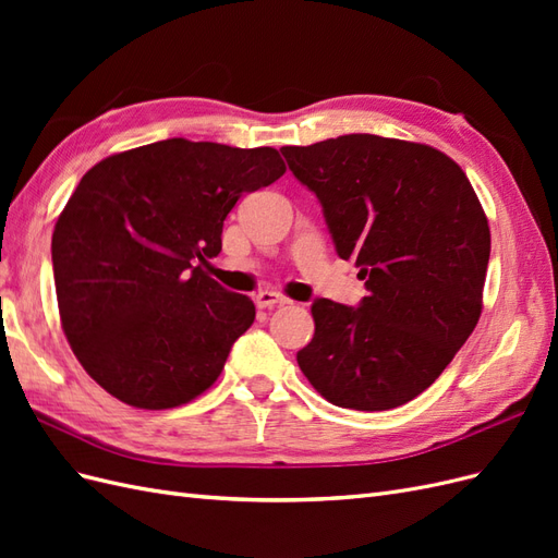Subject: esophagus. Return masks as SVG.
I'll use <instances>...</instances> for the list:
<instances>
[{"label":"esophagus","mask_w":558,"mask_h":558,"mask_svg":"<svg viewBox=\"0 0 558 558\" xmlns=\"http://www.w3.org/2000/svg\"><path fill=\"white\" fill-rule=\"evenodd\" d=\"M289 298H283V295H279V293H275V291H260L258 295H256V305L260 307V310H272V307H283V305H289Z\"/></svg>","instance_id":"obj_1"}]
</instances>
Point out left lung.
I'll list each match as a JSON object with an SVG mask.
<instances>
[{"instance_id": "1", "label": "left lung", "mask_w": 558, "mask_h": 558, "mask_svg": "<svg viewBox=\"0 0 558 558\" xmlns=\"http://www.w3.org/2000/svg\"><path fill=\"white\" fill-rule=\"evenodd\" d=\"M281 154L367 289L359 307L314 300L316 330L298 365L337 408H400L442 375L480 320L492 253L480 199L461 167L426 144L344 134Z\"/></svg>"}]
</instances>
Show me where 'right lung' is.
<instances>
[{
	"instance_id": "1",
	"label": "right lung",
	"mask_w": 558,
	"mask_h": 558,
	"mask_svg": "<svg viewBox=\"0 0 558 558\" xmlns=\"http://www.w3.org/2000/svg\"><path fill=\"white\" fill-rule=\"evenodd\" d=\"M286 172L277 148L165 140L83 174L53 230L62 330L83 369L140 410L191 402L218 379L256 307L214 281L223 221Z\"/></svg>"
}]
</instances>
